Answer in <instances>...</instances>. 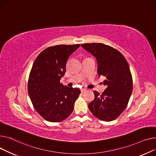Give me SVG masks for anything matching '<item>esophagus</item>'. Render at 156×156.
I'll return each mask as SVG.
<instances>
[{
    "mask_svg": "<svg viewBox=\"0 0 156 156\" xmlns=\"http://www.w3.org/2000/svg\"><path fill=\"white\" fill-rule=\"evenodd\" d=\"M86 90H87V89H85V88H82V89H80V91H81V93H82L86 92Z\"/></svg>",
    "mask_w": 156,
    "mask_h": 156,
    "instance_id": "esophagus-1",
    "label": "esophagus"
}]
</instances>
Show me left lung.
<instances>
[{
    "label": "left lung",
    "instance_id": "obj_1",
    "mask_svg": "<svg viewBox=\"0 0 156 156\" xmlns=\"http://www.w3.org/2000/svg\"><path fill=\"white\" fill-rule=\"evenodd\" d=\"M81 46L96 57L98 74L106 78V89L101 94L94 90V99L88 105L89 110L101 120L113 121L126 108L133 90L129 64L120 51L109 45L93 43Z\"/></svg>",
    "mask_w": 156,
    "mask_h": 156
}]
</instances>
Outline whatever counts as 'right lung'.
<instances>
[{"label": "right lung", "instance_id": "obj_1", "mask_svg": "<svg viewBox=\"0 0 156 156\" xmlns=\"http://www.w3.org/2000/svg\"><path fill=\"white\" fill-rule=\"evenodd\" d=\"M79 47V44L49 47L33 63L27 92L36 111L48 122H62L74 110L80 90L63 86L60 80L66 73L68 58Z\"/></svg>", "mask_w": 156, "mask_h": 156}]
</instances>
